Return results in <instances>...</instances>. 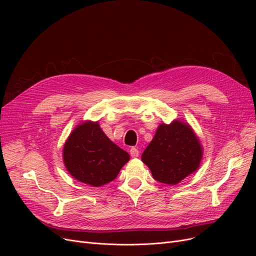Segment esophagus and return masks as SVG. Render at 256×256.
Wrapping results in <instances>:
<instances>
[{
  "label": "esophagus",
  "instance_id": "obj_1",
  "mask_svg": "<svg viewBox=\"0 0 256 256\" xmlns=\"http://www.w3.org/2000/svg\"><path fill=\"white\" fill-rule=\"evenodd\" d=\"M129 152H130V156L132 157V158L138 157V154H140V152H138V148H136V147H131Z\"/></svg>",
  "mask_w": 256,
  "mask_h": 256
}]
</instances>
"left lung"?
Segmentation results:
<instances>
[{
  "label": "left lung",
  "instance_id": "1",
  "mask_svg": "<svg viewBox=\"0 0 256 256\" xmlns=\"http://www.w3.org/2000/svg\"><path fill=\"white\" fill-rule=\"evenodd\" d=\"M202 146L190 126L180 120L161 124L152 141L142 154L154 180L176 184L200 166Z\"/></svg>",
  "mask_w": 256,
  "mask_h": 256
}]
</instances>
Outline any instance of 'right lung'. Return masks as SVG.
<instances>
[{"label": "right lung", "mask_w": 256, "mask_h": 256, "mask_svg": "<svg viewBox=\"0 0 256 256\" xmlns=\"http://www.w3.org/2000/svg\"><path fill=\"white\" fill-rule=\"evenodd\" d=\"M64 164L76 180L92 186L106 184L118 177L129 154L109 140L98 122L76 127L64 146Z\"/></svg>", "instance_id": "add662e5"}]
</instances>
